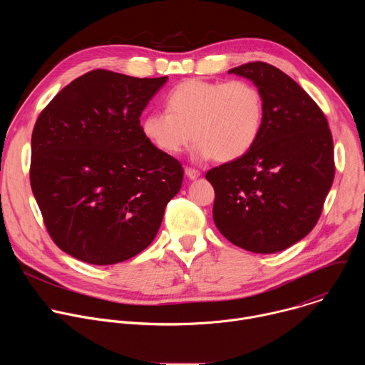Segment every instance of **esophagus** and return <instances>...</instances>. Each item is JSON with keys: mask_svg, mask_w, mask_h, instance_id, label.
<instances>
[{"mask_svg": "<svg viewBox=\"0 0 365 365\" xmlns=\"http://www.w3.org/2000/svg\"><path fill=\"white\" fill-rule=\"evenodd\" d=\"M185 175H186L190 180H195V179H197V178L200 176V172L196 170V169H192V168H186V169H185Z\"/></svg>", "mask_w": 365, "mask_h": 365, "instance_id": "obj_1", "label": "esophagus"}]
</instances>
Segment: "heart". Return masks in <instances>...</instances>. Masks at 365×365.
Wrapping results in <instances>:
<instances>
[{
	"mask_svg": "<svg viewBox=\"0 0 365 365\" xmlns=\"http://www.w3.org/2000/svg\"><path fill=\"white\" fill-rule=\"evenodd\" d=\"M166 111L141 120L143 135L159 151L176 155L196 140L197 160L232 162L257 143L264 121L262 92L247 81L186 79L165 98Z\"/></svg>",
	"mask_w": 365,
	"mask_h": 365,
	"instance_id": "heart-1",
	"label": "heart"
}]
</instances>
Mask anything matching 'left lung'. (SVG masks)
Instances as JSON below:
<instances>
[{"label":"left lung","instance_id":"obj_1","mask_svg":"<svg viewBox=\"0 0 365 365\" xmlns=\"http://www.w3.org/2000/svg\"><path fill=\"white\" fill-rule=\"evenodd\" d=\"M262 92L264 121L242 158L214 168V222L237 247L283 251L317 225L335 176L328 121L304 89L280 69L251 62L230 69Z\"/></svg>","mask_w":365,"mask_h":365}]
</instances>
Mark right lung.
<instances>
[{
    "instance_id": "add662e5",
    "label": "right lung",
    "mask_w": 365,
    "mask_h": 365,
    "mask_svg": "<svg viewBox=\"0 0 365 365\" xmlns=\"http://www.w3.org/2000/svg\"><path fill=\"white\" fill-rule=\"evenodd\" d=\"M166 82L92 71L65 86L36 121L33 195L50 237L83 263L117 264L147 248L180 190L182 165L140 125Z\"/></svg>"
}]
</instances>
